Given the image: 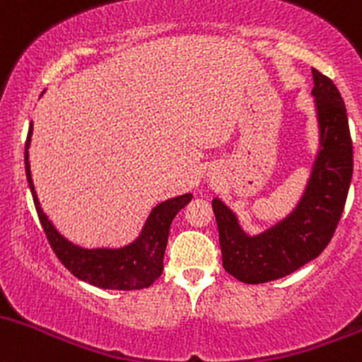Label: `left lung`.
I'll list each match as a JSON object with an SVG mask.
<instances>
[{"label": "left lung", "mask_w": 362, "mask_h": 362, "mask_svg": "<svg viewBox=\"0 0 362 362\" xmlns=\"http://www.w3.org/2000/svg\"><path fill=\"white\" fill-rule=\"evenodd\" d=\"M320 152L306 192L294 212L258 235H247L235 214L212 200L227 274L245 284H263L292 274L322 255L342 217L352 180V140L339 88L313 68Z\"/></svg>", "instance_id": "left-lung-1"}]
</instances>
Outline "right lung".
Wrapping results in <instances>:
<instances>
[{
	"label": "right lung",
	"mask_w": 362,
	"mask_h": 362,
	"mask_svg": "<svg viewBox=\"0 0 362 362\" xmlns=\"http://www.w3.org/2000/svg\"><path fill=\"white\" fill-rule=\"evenodd\" d=\"M32 124L28 128L25 141V174L28 186H30L32 198H34L35 210H37L40 226L46 233L47 241L59 258V262L75 275L76 279L100 287V289L112 291H135L150 287L162 275L164 270V253L168 246L169 227L173 218L181 209H185L192 202L193 194L186 193L181 197L170 198L159 203L148 215L144 230L132 245L109 250V247H95L87 250L73 245L64 239L47 215L40 209V203L35 194L34 181L30 176V164H28V147H30Z\"/></svg>",
	"instance_id": "obj_1"
}]
</instances>
